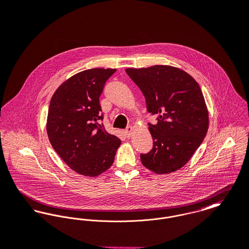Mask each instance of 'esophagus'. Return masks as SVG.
<instances>
[{"instance_id":"1","label":"esophagus","mask_w":249,"mask_h":249,"mask_svg":"<svg viewBox=\"0 0 249 249\" xmlns=\"http://www.w3.org/2000/svg\"><path fill=\"white\" fill-rule=\"evenodd\" d=\"M132 133H133V128H132L131 126L127 127L126 130L124 131V134H125V136H126V138H130V137L132 136Z\"/></svg>"}]
</instances>
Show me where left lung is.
<instances>
[{
	"mask_svg": "<svg viewBox=\"0 0 249 249\" xmlns=\"http://www.w3.org/2000/svg\"><path fill=\"white\" fill-rule=\"evenodd\" d=\"M126 72L142 91L148 112L158 114L156 124L148 123L154 143L149 153L140 155L142 164L157 174L180 169L208 130V111L198 84L171 66L127 69Z\"/></svg>",
	"mask_w": 249,
	"mask_h": 249,
	"instance_id": "1",
	"label": "left lung"
}]
</instances>
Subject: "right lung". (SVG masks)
<instances>
[{"instance_id": "1", "label": "right lung", "mask_w": 249, "mask_h": 249, "mask_svg": "<svg viewBox=\"0 0 249 249\" xmlns=\"http://www.w3.org/2000/svg\"><path fill=\"white\" fill-rule=\"evenodd\" d=\"M115 69L83 71L62 84L52 97L47 132L60 158L76 173L96 177L113 163L121 140L100 120L99 97Z\"/></svg>"}]
</instances>
